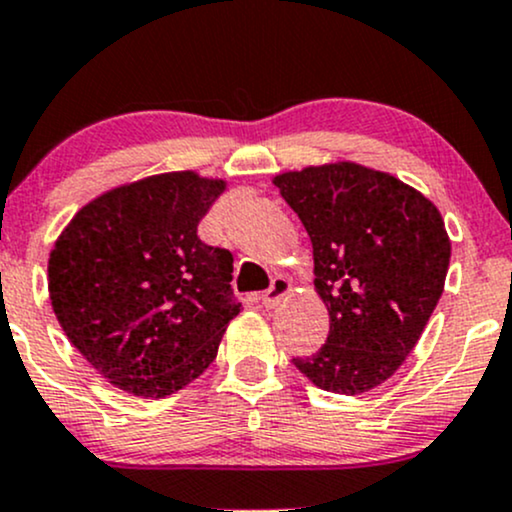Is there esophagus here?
<instances>
[{
    "label": "esophagus",
    "mask_w": 512,
    "mask_h": 512,
    "mask_svg": "<svg viewBox=\"0 0 512 512\" xmlns=\"http://www.w3.org/2000/svg\"><path fill=\"white\" fill-rule=\"evenodd\" d=\"M289 291H291L289 279H284V276H274L272 286L262 293V305L264 308H274V305H279L281 298H284Z\"/></svg>",
    "instance_id": "34e87169"
}]
</instances>
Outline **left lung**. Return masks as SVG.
<instances>
[{
    "label": "left lung",
    "mask_w": 512,
    "mask_h": 512,
    "mask_svg": "<svg viewBox=\"0 0 512 512\" xmlns=\"http://www.w3.org/2000/svg\"><path fill=\"white\" fill-rule=\"evenodd\" d=\"M274 185L308 231L315 291L330 313L327 342L293 366L334 395L383 385L414 351L443 293V216L407 182L354 161L286 170Z\"/></svg>",
    "instance_id": "1"
}]
</instances>
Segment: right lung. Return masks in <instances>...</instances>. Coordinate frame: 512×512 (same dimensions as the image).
Returning a JSON list of instances; mask_svg holds the SVG:
<instances>
[{"instance_id": "1", "label": "right lung", "mask_w": 512, "mask_h": 512, "mask_svg": "<svg viewBox=\"0 0 512 512\" xmlns=\"http://www.w3.org/2000/svg\"><path fill=\"white\" fill-rule=\"evenodd\" d=\"M226 180L173 170L113 187L74 214L48 260L52 310L79 354L134 397H166L216 358L233 255L197 236Z\"/></svg>"}]
</instances>
